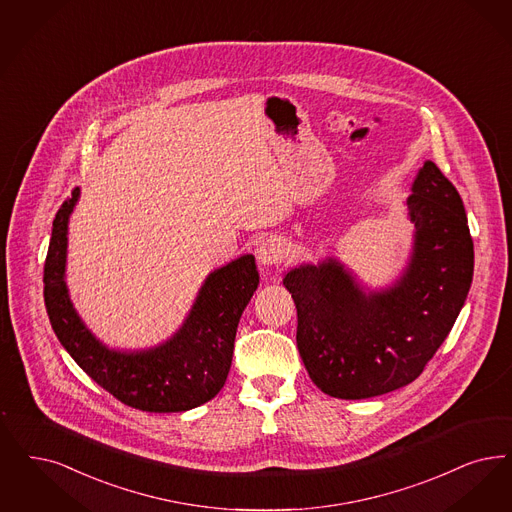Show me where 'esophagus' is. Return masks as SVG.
Segmentation results:
<instances>
[{
	"instance_id": "1",
	"label": "esophagus",
	"mask_w": 512,
	"mask_h": 512,
	"mask_svg": "<svg viewBox=\"0 0 512 512\" xmlns=\"http://www.w3.org/2000/svg\"><path fill=\"white\" fill-rule=\"evenodd\" d=\"M289 255L287 244L278 238V236H270L261 242V246L257 247V261L261 265L276 266L282 265Z\"/></svg>"
}]
</instances>
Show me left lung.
<instances>
[{
	"mask_svg": "<svg viewBox=\"0 0 512 512\" xmlns=\"http://www.w3.org/2000/svg\"><path fill=\"white\" fill-rule=\"evenodd\" d=\"M415 244L394 287L366 295L343 266L293 268L297 347L322 392L364 400L415 381L448 337L471 289L474 246L457 188L432 162L408 198Z\"/></svg>",
	"mask_w": 512,
	"mask_h": 512,
	"instance_id": "left-lung-1",
	"label": "left lung"
}]
</instances>
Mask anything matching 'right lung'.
<instances>
[{"label": "right lung", "mask_w": 512, "mask_h": 512, "mask_svg": "<svg viewBox=\"0 0 512 512\" xmlns=\"http://www.w3.org/2000/svg\"><path fill=\"white\" fill-rule=\"evenodd\" d=\"M80 188L62 202L43 266V299L49 322L76 364L125 406L154 413L198 408L225 387L240 316L259 286L253 255L215 270L179 333L146 352L103 347L83 326L64 284L68 217Z\"/></svg>", "instance_id": "obj_1"}]
</instances>
